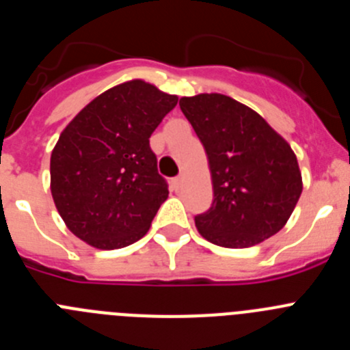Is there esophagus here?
<instances>
[{
    "label": "esophagus",
    "instance_id": "esophagus-1",
    "mask_svg": "<svg viewBox=\"0 0 350 350\" xmlns=\"http://www.w3.org/2000/svg\"><path fill=\"white\" fill-rule=\"evenodd\" d=\"M170 184H172L173 191H178V189H180V185H182V178L180 177L172 178V182H170Z\"/></svg>",
    "mask_w": 350,
    "mask_h": 350
}]
</instances>
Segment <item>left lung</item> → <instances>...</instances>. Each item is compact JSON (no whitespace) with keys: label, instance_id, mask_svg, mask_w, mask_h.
Wrapping results in <instances>:
<instances>
[{"label":"left lung","instance_id":"obj_1","mask_svg":"<svg viewBox=\"0 0 350 350\" xmlns=\"http://www.w3.org/2000/svg\"><path fill=\"white\" fill-rule=\"evenodd\" d=\"M178 105L205 147L212 173V206L194 217L202 237L243 249L279 233L303 189L289 144L230 96L198 94Z\"/></svg>","mask_w":350,"mask_h":350}]
</instances>
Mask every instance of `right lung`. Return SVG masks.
Masks as SVG:
<instances>
[{
	"instance_id": "1",
	"label": "right lung",
	"mask_w": 350,
	"mask_h": 350,
	"mask_svg": "<svg viewBox=\"0 0 350 350\" xmlns=\"http://www.w3.org/2000/svg\"><path fill=\"white\" fill-rule=\"evenodd\" d=\"M177 101L131 80L94 98L64 128L51 156V191L75 237L112 250L147 233L168 198L148 138Z\"/></svg>"
}]
</instances>
